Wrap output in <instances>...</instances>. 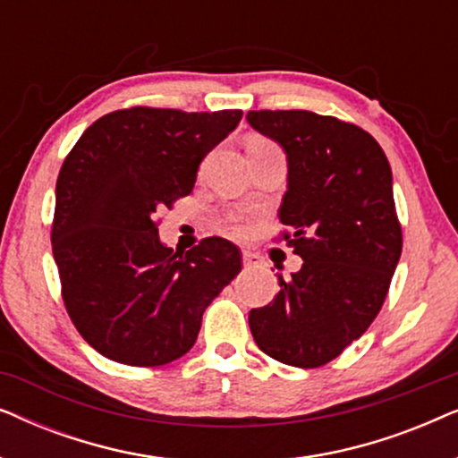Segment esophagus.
Returning <instances> with one entry per match:
<instances>
[{"label": "esophagus", "instance_id": "esophagus-1", "mask_svg": "<svg viewBox=\"0 0 458 458\" xmlns=\"http://www.w3.org/2000/svg\"><path fill=\"white\" fill-rule=\"evenodd\" d=\"M242 259H243V267H246V268H254V267L260 265V259L252 252H243Z\"/></svg>", "mask_w": 458, "mask_h": 458}]
</instances>
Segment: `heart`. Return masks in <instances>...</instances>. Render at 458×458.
Wrapping results in <instances>:
<instances>
[{
	"label": "heart",
	"mask_w": 458,
	"mask_h": 458,
	"mask_svg": "<svg viewBox=\"0 0 458 458\" xmlns=\"http://www.w3.org/2000/svg\"><path fill=\"white\" fill-rule=\"evenodd\" d=\"M252 143H268V141H265V140H252L248 143V146H252Z\"/></svg>",
	"instance_id": "1"
}]
</instances>
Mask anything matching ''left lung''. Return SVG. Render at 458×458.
<instances>
[{
	"label": "left lung",
	"mask_w": 458,
	"mask_h": 458,
	"mask_svg": "<svg viewBox=\"0 0 458 458\" xmlns=\"http://www.w3.org/2000/svg\"><path fill=\"white\" fill-rule=\"evenodd\" d=\"M250 127L285 152L279 208L302 267L277 275L273 302L250 310L262 352L284 365L321 367L365 334L403 252L392 168L367 131L306 110H260Z\"/></svg>",
	"instance_id": "8db88e82"
}]
</instances>
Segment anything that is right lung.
Returning a JSON list of instances; mask_svg holds the SVG:
<instances>
[{
    "label": "right lung",
    "instance_id": "right-lung-1",
    "mask_svg": "<svg viewBox=\"0 0 458 458\" xmlns=\"http://www.w3.org/2000/svg\"><path fill=\"white\" fill-rule=\"evenodd\" d=\"M242 110H116L66 156L55 183L52 250L74 327L106 359L133 367L177 360L202 315L242 271V252L208 237L187 252L160 242L156 210L190 196L199 162Z\"/></svg>",
    "mask_w": 458,
    "mask_h": 458
}]
</instances>
